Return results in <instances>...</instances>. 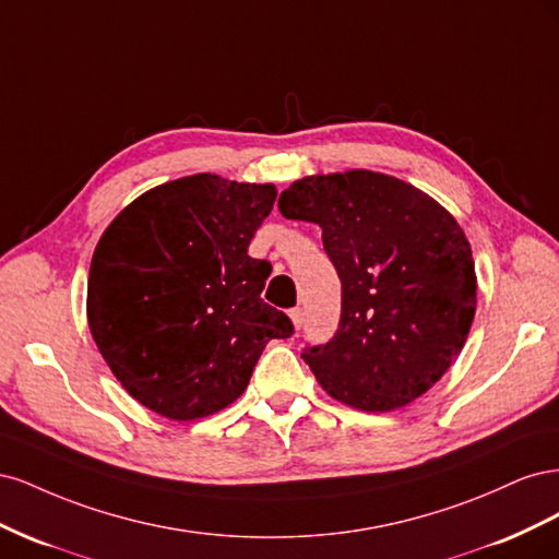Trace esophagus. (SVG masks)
Here are the masks:
<instances>
[{
	"instance_id": "esophagus-1",
	"label": "esophagus",
	"mask_w": 559,
	"mask_h": 559,
	"mask_svg": "<svg viewBox=\"0 0 559 559\" xmlns=\"http://www.w3.org/2000/svg\"><path fill=\"white\" fill-rule=\"evenodd\" d=\"M289 317H292V321H294V326L300 329V326H302V319H306V312H302V308H294V310L289 312Z\"/></svg>"
}]
</instances>
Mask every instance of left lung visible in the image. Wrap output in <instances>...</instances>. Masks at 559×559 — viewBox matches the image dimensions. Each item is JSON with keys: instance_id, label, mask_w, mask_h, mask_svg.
<instances>
[{"instance_id": "8db88e82", "label": "left lung", "mask_w": 559, "mask_h": 559, "mask_svg": "<svg viewBox=\"0 0 559 559\" xmlns=\"http://www.w3.org/2000/svg\"><path fill=\"white\" fill-rule=\"evenodd\" d=\"M277 205L321 228L343 284L337 331L302 349L324 392L366 413L425 394L462 352L476 314V265L454 216L370 170L298 179Z\"/></svg>"}]
</instances>
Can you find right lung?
Wrapping results in <instances>:
<instances>
[{
	"mask_svg": "<svg viewBox=\"0 0 559 559\" xmlns=\"http://www.w3.org/2000/svg\"><path fill=\"white\" fill-rule=\"evenodd\" d=\"M273 183L193 175L146 191L99 238L88 326L126 392L189 421L238 399L263 347L294 333L261 298L270 263L247 249Z\"/></svg>",
	"mask_w": 559,
	"mask_h": 559,
	"instance_id": "1",
	"label": "right lung"
}]
</instances>
